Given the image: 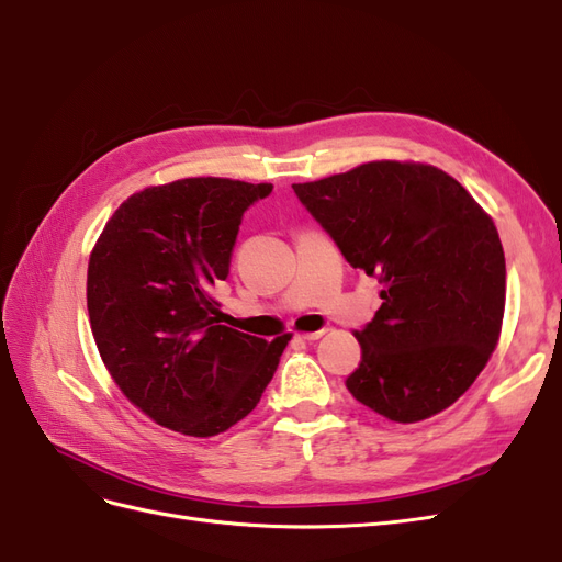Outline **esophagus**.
Instances as JSON below:
<instances>
[{
  "label": "esophagus",
  "mask_w": 562,
  "mask_h": 562,
  "mask_svg": "<svg viewBox=\"0 0 562 562\" xmlns=\"http://www.w3.org/2000/svg\"><path fill=\"white\" fill-rule=\"evenodd\" d=\"M326 335V330H314V333H302V335H297L300 339H307V342H314V339H318V337H323Z\"/></svg>",
  "instance_id": "1"
}]
</instances>
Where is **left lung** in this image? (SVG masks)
<instances>
[{
  "label": "left lung",
  "instance_id": "1",
  "mask_svg": "<svg viewBox=\"0 0 562 562\" xmlns=\"http://www.w3.org/2000/svg\"><path fill=\"white\" fill-rule=\"evenodd\" d=\"M345 260L384 291L356 333L363 359L351 396L391 422L446 411L495 351L506 300L497 227L448 173L427 164L372 161L293 184Z\"/></svg>",
  "mask_w": 562,
  "mask_h": 562
}]
</instances>
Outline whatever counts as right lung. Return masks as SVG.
Listing matches in <instances>:
<instances>
[{
    "label": "right lung",
    "instance_id": "right-lung-1",
    "mask_svg": "<svg viewBox=\"0 0 562 562\" xmlns=\"http://www.w3.org/2000/svg\"><path fill=\"white\" fill-rule=\"evenodd\" d=\"M274 187L184 178L114 211L91 252L87 307L124 396L166 429L209 438L260 403L288 337L220 326L213 288L229 274L244 213Z\"/></svg>",
    "mask_w": 562,
    "mask_h": 562
}]
</instances>
